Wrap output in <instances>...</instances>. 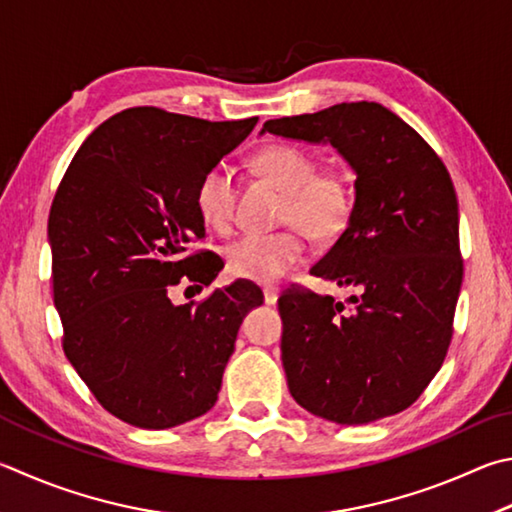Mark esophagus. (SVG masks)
<instances>
[{
  "label": "esophagus",
  "instance_id": "1",
  "mask_svg": "<svg viewBox=\"0 0 512 512\" xmlns=\"http://www.w3.org/2000/svg\"><path fill=\"white\" fill-rule=\"evenodd\" d=\"M277 297H280V291H277V288H264V302L266 304H275Z\"/></svg>",
  "mask_w": 512,
  "mask_h": 512
}]
</instances>
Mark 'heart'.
<instances>
[{"label": "heart", "mask_w": 512, "mask_h": 512, "mask_svg": "<svg viewBox=\"0 0 512 512\" xmlns=\"http://www.w3.org/2000/svg\"><path fill=\"white\" fill-rule=\"evenodd\" d=\"M255 167L286 190L282 221L303 228L318 241L347 230L356 208V192L345 172L318 170L311 152L291 143H273L255 154ZM197 210L210 230L228 232L235 219V176L224 163L201 176L194 194ZM306 253L299 228L271 235H244L226 248L230 275L255 284H275L302 262Z\"/></svg>", "instance_id": "b5f03b06"}]
</instances>
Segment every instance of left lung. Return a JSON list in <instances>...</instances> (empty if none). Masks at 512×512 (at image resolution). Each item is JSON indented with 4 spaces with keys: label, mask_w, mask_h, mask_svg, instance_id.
Listing matches in <instances>:
<instances>
[{
    "label": "left lung",
    "mask_w": 512,
    "mask_h": 512,
    "mask_svg": "<svg viewBox=\"0 0 512 512\" xmlns=\"http://www.w3.org/2000/svg\"><path fill=\"white\" fill-rule=\"evenodd\" d=\"M264 132L331 143L356 172L353 217L311 275L358 295L351 306L297 284L280 295L291 396L340 425L407 410L441 369L454 331L463 259L450 172L378 102L266 120Z\"/></svg>",
    "instance_id": "obj_1"
}]
</instances>
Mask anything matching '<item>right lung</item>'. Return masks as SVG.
<instances>
[{"mask_svg":"<svg viewBox=\"0 0 512 512\" xmlns=\"http://www.w3.org/2000/svg\"><path fill=\"white\" fill-rule=\"evenodd\" d=\"M255 125L125 109L91 132L55 192L49 244L64 356L129 425L165 430L206 414L241 320L264 302L248 282L170 300L174 286L201 291L224 268L194 248L206 237L194 194Z\"/></svg>","mask_w":512,"mask_h":512,"instance_id":"add662e5","label":"right lung"}]
</instances>
